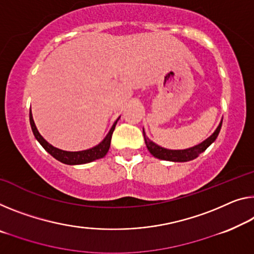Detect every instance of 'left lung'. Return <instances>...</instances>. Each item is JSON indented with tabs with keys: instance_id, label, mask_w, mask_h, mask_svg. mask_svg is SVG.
Returning a JSON list of instances; mask_svg holds the SVG:
<instances>
[{
	"instance_id": "1",
	"label": "left lung",
	"mask_w": 254,
	"mask_h": 254,
	"mask_svg": "<svg viewBox=\"0 0 254 254\" xmlns=\"http://www.w3.org/2000/svg\"><path fill=\"white\" fill-rule=\"evenodd\" d=\"M221 124H222V120L220 122V124L218 125L216 130L212 132V135L209 136V137L204 139L203 142L185 150H169L158 145V144L152 142V140L147 137L145 131H144V128H143V135H144V140H145L147 150H149L150 153L153 155L154 158H158L160 160H166V161H173V162H187V161H190V160L196 159L198 155L203 153V152L208 149L210 145H211L214 140H216L221 129Z\"/></svg>"
}]
</instances>
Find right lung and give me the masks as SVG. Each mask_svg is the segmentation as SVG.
Listing matches in <instances>:
<instances>
[{
    "label": "right lung",
    "instance_id": "right-lung-1",
    "mask_svg": "<svg viewBox=\"0 0 254 254\" xmlns=\"http://www.w3.org/2000/svg\"><path fill=\"white\" fill-rule=\"evenodd\" d=\"M119 118L116 120L114 125H112L111 129L109 130V132L107 134V136L103 138L102 142L97 144V145L93 146L92 149H88V150L70 152V151H64V150L58 149V147H54L52 144H50L48 140H45L44 137H43V136L40 134V131L37 130L36 125H35L34 119H33L32 110L29 111V122H30V126H32V130H33L35 138L40 142L41 145L44 147V150L48 152V153L52 155L53 158H56L58 161L65 163V165H70V166L84 165V163L95 161V160H97V159L105 157V154L108 153L109 149H110L112 132H114V130H115L116 125H117V123H118Z\"/></svg>",
    "mask_w": 254,
    "mask_h": 254
}]
</instances>
